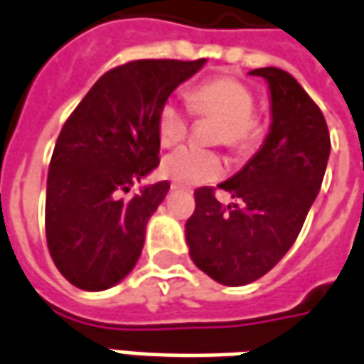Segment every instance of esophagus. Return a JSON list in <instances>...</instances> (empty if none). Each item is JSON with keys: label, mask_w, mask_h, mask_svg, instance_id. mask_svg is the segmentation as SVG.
I'll list each match as a JSON object with an SVG mask.
<instances>
[{"label": "esophagus", "mask_w": 364, "mask_h": 364, "mask_svg": "<svg viewBox=\"0 0 364 364\" xmlns=\"http://www.w3.org/2000/svg\"><path fill=\"white\" fill-rule=\"evenodd\" d=\"M170 190H172V192H182V190H184V186H180V184H172V186H170Z\"/></svg>", "instance_id": "esophagus-1"}]
</instances>
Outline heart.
<instances>
[{
  "label": "heart",
  "instance_id": "obj_1",
  "mask_svg": "<svg viewBox=\"0 0 364 364\" xmlns=\"http://www.w3.org/2000/svg\"><path fill=\"white\" fill-rule=\"evenodd\" d=\"M188 107L200 119H218L214 140L245 156L262 144L265 124L254 112L255 97L252 89L242 81L230 77H218L196 85L188 92ZM190 112L182 102L170 99L156 119V132L162 146H174L188 136ZM225 164L214 150L182 146L170 152L162 162L164 176L182 186L206 184L224 174Z\"/></svg>",
  "mask_w": 364,
  "mask_h": 364
}]
</instances>
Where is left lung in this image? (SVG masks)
I'll return each instance as SVG.
<instances>
[{"mask_svg":"<svg viewBox=\"0 0 364 364\" xmlns=\"http://www.w3.org/2000/svg\"><path fill=\"white\" fill-rule=\"evenodd\" d=\"M250 75L269 85L272 127L255 156L218 186L240 204L224 206L214 188H198L196 210L186 222L192 262L230 287L259 279L289 252L331 152L323 112L289 73L263 67Z\"/></svg>","mask_w":364,"mask_h":364,"instance_id":"obj_1","label":"left lung"}]
</instances>
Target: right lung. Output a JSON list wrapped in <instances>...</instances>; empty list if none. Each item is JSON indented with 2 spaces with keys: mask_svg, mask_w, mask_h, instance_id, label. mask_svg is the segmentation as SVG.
Masks as SVG:
<instances>
[{
  "mask_svg": "<svg viewBox=\"0 0 364 364\" xmlns=\"http://www.w3.org/2000/svg\"><path fill=\"white\" fill-rule=\"evenodd\" d=\"M206 59H140L114 67L63 124L53 150L45 234L57 269L85 291H105L136 265L166 180L129 196L158 166L160 107Z\"/></svg>",
  "mask_w": 364,
  "mask_h": 364,
  "instance_id": "obj_1",
  "label": "right lung"
}]
</instances>
